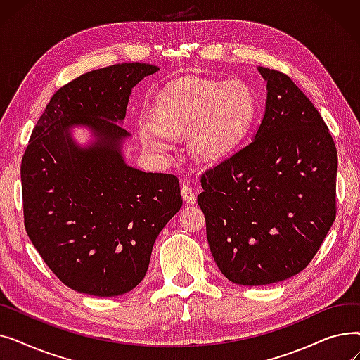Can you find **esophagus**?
Returning a JSON list of instances; mask_svg holds the SVG:
<instances>
[{
	"label": "esophagus",
	"mask_w": 360,
	"mask_h": 360,
	"mask_svg": "<svg viewBox=\"0 0 360 360\" xmlns=\"http://www.w3.org/2000/svg\"><path fill=\"white\" fill-rule=\"evenodd\" d=\"M181 194H182V198L186 204H193L195 202V193L193 190V186L190 184H184L181 186Z\"/></svg>",
	"instance_id": "obj_1"
}]
</instances>
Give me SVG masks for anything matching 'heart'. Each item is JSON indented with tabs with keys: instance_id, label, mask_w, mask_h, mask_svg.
<instances>
[{
	"instance_id": "obj_1",
	"label": "heart",
	"mask_w": 360,
	"mask_h": 360,
	"mask_svg": "<svg viewBox=\"0 0 360 360\" xmlns=\"http://www.w3.org/2000/svg\"><path fill=\"white\" fill-rule=\"evenodd\" d=\"M257 112L252 87L240 80L188 79L169 86L151 108L153 122L140 125L144 147L167 153L190 136L197 160L217 163L239 147Z\"/></svg>"
}]
</instances>
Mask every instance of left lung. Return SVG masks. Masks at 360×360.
<instances>
[{
    "mask_svg": "<svg viewBox=\"0 0 360 360\" xmlns=\"http://www.w3.org/2000/svg\"><path fill=\"white\" fill-rule=\"evenodd\" d=\"M258 71L267 103L257 134L205 170L197 198L219 270L243 286L307 269L335 220L337 150L328 127L289 75Z\"/></svg>",
    "mask_w": 360,
    "mask_h": 360,
    "instance_id": "1",
    "label": "left lung"
}]
</instances>
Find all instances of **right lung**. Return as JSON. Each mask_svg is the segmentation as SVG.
Returning <instances> with one entry per match:
<instances>
[{
    "mask_svg": "<svg viewBox=\"0 0 360 360\" xmlns=\"http://www.w3.org/2000/svg\"><path fill=\"white\" fill-rule=\"evenodd\" d=\"M156 65L125 63L89 71L53 93L22 160L25 228L65 286L118 296L144 278L151 250L181 209L179 181L128 166L121 146L132 87ZM87 124L97 141L82 149L69 136Z\"/></svg>",
    "mask_w": 360,
    "mask_h": 360,
    "instance_id": "add662e5",
    "label": "right lung"
}]
</instances>
